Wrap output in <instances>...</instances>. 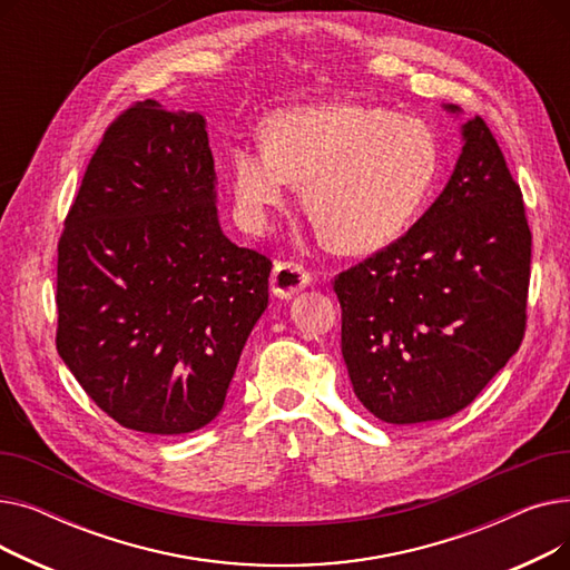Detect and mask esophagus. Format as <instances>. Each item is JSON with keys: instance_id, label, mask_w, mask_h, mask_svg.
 I'll return each instance as SVG.
<instances>
[{"instance_id": "esophagus-1", "label": "esophagus", "mask_w": 570, "mask_h": 570, "mask_svg": "<svg viewBox=\"0 0 570 570\" xmlns=\"http://www.w3.org/2000/svg\"><path fill=\"white\" fill-rule=\"evenodd\" d=\"M309 282H312L309 269H305L301 263L279 261L275 263L269 286H273V293L277 297H291L295 293H301L305 286H309Z\"/></svg>"}]
</instances>
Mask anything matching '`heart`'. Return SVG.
<instances>
[{
	"mask_svg": "<svg viewBox=\"0 0 570 570\" xmlns=\"http://www.w3.org/2000/svg\"><path fill=\"white\" fill-rule=\"evenodd\" d=\"M265 145L230 153L237 215L263 230L291 183H305V213L327 245L363 254L395 239L423 207L439 145L415 117L363 104L301 106L273 115Z\"/></svg>",
	"mask_w": 570,
	"mask_h": 570,
	"instance_id": "heart-1",
	"label": "heart"
}]
</instances>
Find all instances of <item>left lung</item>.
I'll use <instances>...</instances> for the list:
<instances>
[{"mask_svg":"<svg viewBox=\"0 0 570 570\" xmlns=\"http://www.w3.org/2000/svg\"><path fill=\"white\" fill-rule=\"evenodd\" d=\"M462 138L428 213L335 277L353 393L383 423L455 415L524 337L531 230L522 191L483 117L462 125Z\"/></svg>","mask_w":570,"mask_h":570,"instance_id":"1","label":"left lung"}]
</instances>
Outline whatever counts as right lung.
<instances>
[{"label":"right lung","mask_w":570,"mask_h":570,"mask_svg":"<svg viewBox=\"0 0 570 570\" xmlns=\"http://www.w3.org/2000/svg\"><path fill=\"white\" fill-rule=\"evenodd\" d=\"M273 261L233 245L198 112L117 115L57 245V351L127 430L187 434L219 415L267 307Z\"/></svg>","instance_id":"add662e5"}]
</instances>
